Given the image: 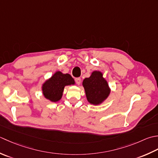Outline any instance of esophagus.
Instances as JSON below:
<instances>
[{"label": "esophagus", "instance_id": "obj_1", "mask_svg": "<svg viewBox=\"0 0 158 158\" xmlns=\"http://www.w3.org/2000/svg\"><path fill=\"white\" fill-rule=\"evenodd\" d=\"M75 81H76V82L77 83V85H80V83H81V78H76V79H75Z\"/></svg>", "mask_w": 158, "mask_h": 158}]
</instances>
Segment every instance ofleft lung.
<instances>
[{
	"instance_id": "1",
	"label": "left lung",
	"mask_w": 158,
	"mask_h": 158,
	"mask_svg": "<svg viewBox=\"0 0 158 158\" xmlns=\"http://www.w3.org/2000/svg\"><path fill=\"white\" fill-rule=\"evenodd\" d=\"M86 97L90 104L99 105L108 97L110 93L108 84L103 77V73L99 71L92 72L89 78L83 80Z\"/></svg>"
}]
</instances>
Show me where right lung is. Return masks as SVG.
<instances>
[{"instance_id":"right-lung-1","label":"right lung","mask_w":158,"mask_h":158,"mask_svg":"<svg viewBox=\"0 0 158 158\" xmlns=\"http://www.w3.org/2000/svg\"><path fill=\"white\" fill-rule=\"evenodd\" d=\"M74 84V80L69 73L64 74L60 72H56L43 84V95L51 102H59L62 98L65 86Z\"/></svg>"}]
</instances>
